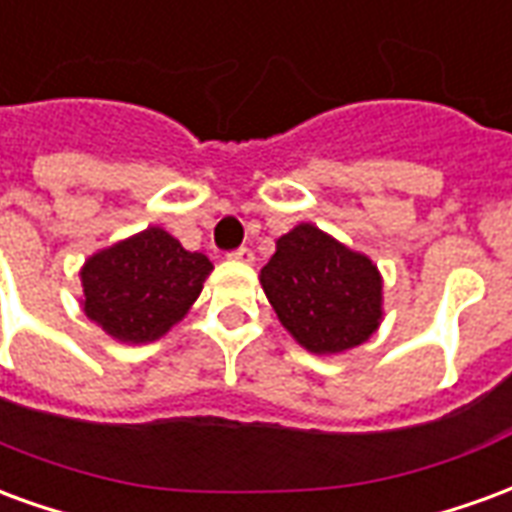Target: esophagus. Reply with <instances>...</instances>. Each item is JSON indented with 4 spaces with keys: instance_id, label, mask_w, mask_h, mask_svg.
Returning a JSON list of instances; mask_svg holds the SVG:
<instances>
[{
    "instance_id": "34e87169",
    "label": "esophagus",
    "mask_w": 512,
    "mask_h": 512,
    "mask_svg": "<svg viewBox=\"0 0 512 512\" xmlns=\"http://www.w3.org/2000/svg\"><path fill=\"white\" fill-rule=\"evenodd\" d=\"M227 257L235 260V263H246V266H249V263H255V252H252L249 246H241V249H235V252H230Z\"/></svg>"
}]
</instances>
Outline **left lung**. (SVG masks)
<instances>
[{
	"mask_svg": "<svg viewBox=\"0 0 512 512\" xmlns=\"http://www.w3.org/2000/svg\"><path fill=\"white\" fill-rule=\"evenodd\" d=\"M260 285L279 323L310 354H345L367 343L384 321L378 266L310 222L279 235L260 268Z\"/></svg>",
	"mask_w": 512,
	"mask_h": 512,
	"instance_id": "left-lung-1",
	"label": "left lung"
}]
</instances>
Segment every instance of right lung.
<instances>
[{"label":"right lung","instance_id":"right-lung-1","mask_svg":"<svg viewBox=\"0 0 512 512\" xmlns=\"http://www.w3.org/2000/svg\"><path fill=\"white\" fill-rule=\"evenodd\" d=\"M213 263L183 249L164 227H147L84 260L82 310L112 340L153 343L186 318Z\"/></svg>","mask_w":512,"mask_h":512}]
</instances>
